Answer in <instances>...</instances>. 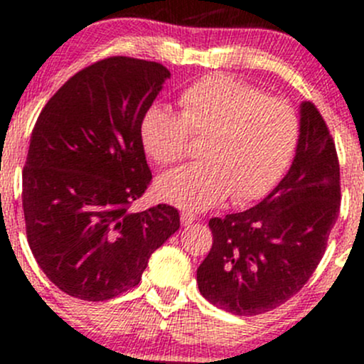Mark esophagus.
I'll return each mask as SVG.
<instances>
[{
  "instance_id": "1",
  "label": "esophagus",
  "mask_w": 364,
  "mask_h": 364,
  "mask_svg": "<svg viewBox=\"0 0 364 364\" xmlns=\"http://www.w3.org/2000/svg\"><path fill=\"white\" fill-rule=\"evenodd\" d=\"M181 220H182V224H183V225H189V224H193V222H196V220H198V217H196V215H193V213L182 212V215H181Z\"/></svg>"
}]
</instances>
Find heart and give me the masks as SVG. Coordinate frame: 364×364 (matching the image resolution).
Segmentation results:
<instances>
[{"mask_svg": "<svg viewBox=\"0 0 364 364\" xmlns=\"http://www.w3.org/2000/svg\"><path fill=\"white\" fill-rule=\"evenodd\" d=\"M181 114L151 107L140 121V142L154 163L173 165L187 152L189 134L203 139L201 161L163 173L159 199L205 212L225 198L246 203L267 194L290 166L299 142L296 112L225 74L191 85L178 99Z\"/></svg>", "mask_w": 364, "mask_h": 364, "instance_id": "b5f03b06", "label": "heart"}]
</instances>
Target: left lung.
I'll return each instance as SVG.
<instances>
[{"label":"left lung","mask_w":364,"mask_h":364,"mask_svg":"<svg viewBox=\"0 0 364 364\" xmlns=\"http://www.w3.org/2000/svg\"><path fill=\"white\" fill-rule=\"evenodd\" d=\"M290 170L260 203L208 222L213 245L198 288L213 306L255 316L291 299L318 267L340 208L335 144L314 104L302 102Z\"/></svg>","instance_id":"obj_1"}]
</instances>
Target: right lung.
I'll return each instance as SVG.
<instances>
[{
    "label": "right lung",
    "instance_id": "add662e5",
    "mask_svg": "<svg viewBox=\"0 0 364 364\" xmlns=\"http://www.w3.org/2000/svg\"><path fill=\"white\" fill-rule=\"evenodd\" d=\"M168 77L158 62L105 58L65 81L34 124L22 171L27 241L74 299L100 302L136 287L181 228L173 206L128 210L152 178L140 121Z\"/></svg>",
    "mask_w": 364,
    "mask_h": 364
}]
</instances>
